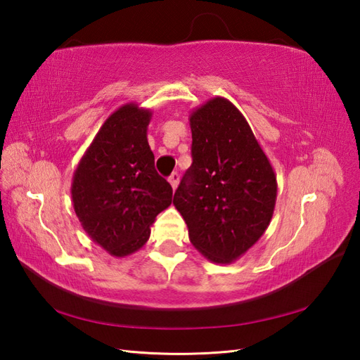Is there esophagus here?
Returning a JSON list of instances; mask_svg holds the SVG:
<instances>
[{
    "instance_id": "esophagus-1",
    "label": "esophagus",
    "mask_w": 360,
    "mask_h": 360,
    "mask_svg": "<svg viewBox=\"0 0 360 360\" xmlns=\"http://www.w3.org/2000/svg\"><path fill=\"white\" fill-rule=\"evenodd\" d=\"M168 182H170L172 188L174 190L176 187H178V184H179V174L178 173H172L170 176H168Z\"/></svg>"
}]
</instances>
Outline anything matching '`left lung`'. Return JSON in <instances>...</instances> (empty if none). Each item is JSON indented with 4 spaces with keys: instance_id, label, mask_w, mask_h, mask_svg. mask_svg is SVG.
<instances>
[{
    "instance_id": "1",
    "label": "left lung",
    "mask_w": 360,
    "mask_h": 360,
    "mask_svg": "<svg viewBox=\"0 0 360 360\" xmlns=\"http://www.w3.org/2000/svg\"><path fill=\"white\" fill-rule=\"evenodd\" d=\"M192 167L173 204L190 243L212 263L227 264L262 238L269 226L277 178L246 117L224 97L190 114Z\"/></svg>"
}]
</instances>
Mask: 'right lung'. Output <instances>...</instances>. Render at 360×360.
<instances>
[{
  "label": "right lung",
  "mask_w": 360,
  "mask_h": 360,
  "mask_svg": "<svg viewBox=\"0 0 360 360\" xmlns=\"http://www.w3.org/2000/svg\"><path fill=\"white\" fill-rule=\"evenodd\" d=\"M150 119V110L122 105L103 122L72 176L75 215L112 257L139 250L156 217L172 204V186L158 174L148 145Z\"/></svg>",
  "instance_id": "obj_1"
}]
</instances>
